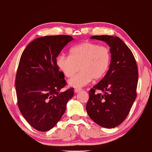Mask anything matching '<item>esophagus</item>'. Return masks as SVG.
<instances>
[{"label":"esophagus","mask_w":152,"mask_h":152,"mask_svg":"<svg viewBox=\"0 0 152 152\" xmlns=\"http://www.w3.org/2000/svg\"><path fill=\"white\" fill-rule=\"evenodd\" d=\"M81 91H82V89H76L75 90H74V91H75V93H78V92Z\"/></svg>","instance_id":"esophagus-1"}]
</instances>
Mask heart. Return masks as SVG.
Wrapping results in <instances>:
<instances>
[{"label":"heart","mask_w":152,"mask_h":152,"mask_svg":"<svg viewBox=\"0 0 152 152\" xmlns=\"http://www.w3.org/2000/svg\"><path fill=\"white\" fill-rule=\"evenodd\" d=\"M111 62L110 49L92 42H84L72 47L69 56L60 54L56 58V65L66 78H71L69 85L80 87L87 85L93 78L98 80L108 72ZM79 67L78 68V67Z\"/></svg>","instance_id":"b5f03b06"}]
</instances>
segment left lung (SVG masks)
<instances>
[{"instance_id":"obj_1","label":"left lung","mask_w":152,"mask_h":152,"mask_svg":"<svg viewBox=\"0 0 152 152\" xmlns=\"http://www.w3.org/2000/svg\"><path fill=\"white\" fill-rule=\"evenodd\" d=\"M110 46L111 62L104 77L89 90L86 110L99 126L113 128L126 119L137 98L138 68L132 51L118 37L94 35Z\"/></svg>"}]
</instances>
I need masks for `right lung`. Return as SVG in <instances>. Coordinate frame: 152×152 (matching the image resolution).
Here are the masks:
<instances>
[{"label":"right lung","mask_w":152,"mask_h":152,"mask_svg":"<svg viewBox=\"0 0 152 152\" xmlns=\"http://www.w3.org/2000/svg\"><path fill=\"white\" fill-rule=\"evenodd\" d=\"M73 39L65 35L37 38L20 57L15 83L18 108L26 121L38 131L53 128L74 96L72 88L60 91L67 83L56 63L62 49Z\"/></svg>","instance_id":"obj_1"}]
</instances>
